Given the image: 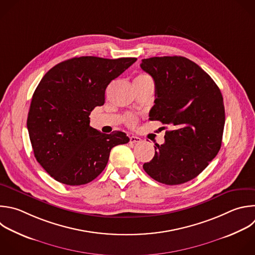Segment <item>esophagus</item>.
Here are the masks:
<instances>
[{
	"mask_svg": "<svg viewBox=\"0 0 255 255\" xmlns=\"http://www.w3.org/2000/svg\"><path fill=\"white\" fill-rule=\"evenodd\" d=\"M129 142L130 143H139V142H141V139L139 137H137V136H130Z\"/></svg>",
	"mask_w": 255,
	"mask_h": 255,
	"instance_id": "obj_1",
	"label": "esophagus"
}]
</instances>
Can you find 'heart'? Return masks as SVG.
I'll list each match as a JSON object with an SVG mask.
<instances>
[{"label": "heart", "instance_id": "b5f03b06", "mask_svg": "<svg viewBox=\"0 0 255 255\" xmlns=\"http://www.w3.org/2000/svg\"><path fill=\"white\" fill-rule=\"evenodd\" d=\"M146 80H151L150 76L147 75V74H140L135 78L134 81H146ZM126 122L129 126H134L137 122V118L133 115H128L127 118H126Z\"/></svg>", "mask_w": 255, "mask_h": 255}]
</instances>
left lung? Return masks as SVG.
Instances as JSON below:
<instances>
[{"mask_svg": "<svg viewBox=\"0 0 255 255\" xmlns=\"http://www.w3.org/2000/svg\"><path fill=\"white\" fill-rule=\"evenodd\" d=\"M140 67L155 82V100L149 116L170 125L165 142L155 144L145 172L166 185L194 179L221 147L225 123L222 94L211 77L181 56L143 59Z\"/></svg>", "mask_w": 255, "mask_h": 255, "instance_id": "left-lung-1", "label": "left lung"}]
</instances>
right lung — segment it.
Returning a JSON list of instances; mask_svg holds the SVG:
<instances>
[{
  "instance_id": "1",
  "label": "right lung",
  "mask_w": 255,
  "mask_h": 255,
  "mask_svg": "<svg viewBox=\"0 0 255 255\" xmlns=\"http://www.w3.org/2000/svg\"><path fill=\"white\" fill-rule=\"evenodd\" d=\"M136 58L75 57L50 69L36 88L27 127L34 155L55 180L83 185L104 170L111 149L129 142L124 132L104 134L89 115L105 103L110 82Z\"/></svg>"
}]
</instances>
